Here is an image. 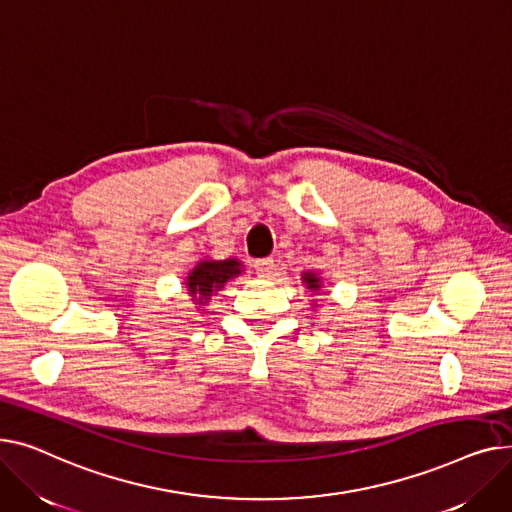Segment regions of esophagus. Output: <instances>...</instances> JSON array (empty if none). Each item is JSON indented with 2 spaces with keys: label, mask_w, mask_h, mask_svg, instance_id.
I'll return each instance as SVG.
<instances>
[{
  "label": "esophagus",
  "mask_w": 512,
  "mask_h": 512,
  "mask_svg": "<svg viewBox=\"0 0 512 512\" xmlns=\"http://www.w3.org/2000/svg\"><path fill=\"white\" fill-rule=\"evenodd\" d=\"M254 268H256V273H258L260 279H270V277L275 275V270H277L273 258H260V260H256Z\"/></svg>",
  "instance_id": "obj_1"
}]
</instances>
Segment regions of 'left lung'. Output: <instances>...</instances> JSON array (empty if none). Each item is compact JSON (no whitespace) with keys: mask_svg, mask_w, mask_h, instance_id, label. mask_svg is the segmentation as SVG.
Masks as SVG:
<instances>
[{"mask_svg":"<svg viewBox=\"0 0 512 512\" xmlns=\"http://www.w3.org/2000/svg\"><path fill=\"white\" fill-rule=\"evenodd\" d=\"M302 281H304L306 287L312 289V291H318V289H320V277L314 275V273H304V275H302Z\"/></svg>","mask_w":512,"mask_h":512,"instance_id":"1","label":"left lung"}]
</instances>
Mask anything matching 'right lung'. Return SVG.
Wrapping results in <instances>:
<instances>
[{"label": "right lung", "instance_id": "obj_1", "mask_svg": "<svg viewBox=\"0 0 512 512\" xmlns=\"http://www.w3.org/2000/svg\"><path fill=\"white\" fill-rule=\"evenodd\" d=\"M242 262L235 258H227V260H200L192 273L186 279V287L190 297L198 306L206 304L210 295L215 291H219L229 279L237 277L242 273Z\"/></svg>", "mask_w": 512, "mask_h": 512}]
</instances>
